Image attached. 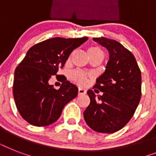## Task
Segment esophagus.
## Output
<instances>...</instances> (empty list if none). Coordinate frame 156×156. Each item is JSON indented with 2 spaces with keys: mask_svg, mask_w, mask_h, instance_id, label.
Instances as JSON below:
<instances>
[{
  "mask_svg": "<svg viewBox=\"0 0 156 156\" xmlns=\"http://www.w3.org/2000/svg\"><path fill=\"white\" fill-rule=\"evenodd\" d=\"M86 92H87V90H86L85 89H83V88L82 87L78 88V95H84V94H86Z\"/></svg>",
  "mask_w": 156,
  "mask_h": 156,
  "instance_id": "esophagus-1",
  "label": "esophagus"
}]
</instances>
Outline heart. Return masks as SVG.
<instances>
[{"label":"heart","mask_w":156,"mask_h":156,"mask_svg":"<svg viewBox=\"0 0 156 156\" xmlns=\"http://www.w3.org/2000/svg\"><path fill=\"white\" fill-rule=\"evenodd\" d=\"M91 52H101V53H103L102 50L100 49V48L97 47V46H93V47H90L88 49V53H91ZM70 76L71 78L73 81H75L76 83H78V84H81V85L84 84L86 83V80H87L86 73H84L83 72H81V71H74V72L71 73Z\"/></svg>","instance_id":"b5f03b06"}]
</instances>
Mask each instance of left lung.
Here are the masks:
<instances>
[{
	"label": "left lung",
	"instance_id": "obj_1",
	"mask_svg": "<svg viewBox=\"0 0 156 156\" xmlns=\"http://www.w3.org/2000/svg\"><path fill=\"white\" fill-rule=\"evenodd\" d=\"M93 40L108 49L109 60L94 86L103 95L96 96L92 90H87L90 102L83 116L93 130L112 133L123 128L135 112L142 95L141 71L134 56L119 42L105 37Z\"/></svg>",
	"mask_w": 156,
	"mask_h": 156
}]
</instances>
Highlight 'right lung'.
<instances>
[{
  "instance_id": "1",
  "label": "right lung",
  "mask_w": 156,
  "mask_h": 156,
  "mask_svg": "<svg viewBox=\"0 0 156 156\" xmlns=\"http://www.w3.org/2000/svg\"><path fill=\"white\" fill-rule=\"evenodd\" d=\"M87 37H56L30 48L14 72L13 93L17 108L24 120L35 126H47L61 116L64 107L78 95V87L57 75L73 50ZM62 79L58 90L50 85L51 77Z\"/></svg>"
}]
</instances>
